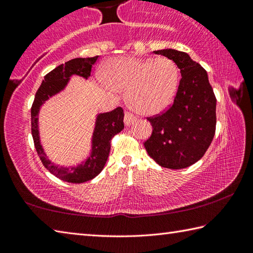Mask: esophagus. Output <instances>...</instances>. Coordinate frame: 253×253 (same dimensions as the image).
<instances>
[{
  "instance_id": "34e87169",
  "label": "esophagus",
  "mask_w": 253,
  "mask_h": 253,
  "mask_svg": "<svg viewBox=\"0 0 253 253\" xmlns=\"http://www.w3.org/2000/svg\"><path fill=\"white\" fill-rule=\"evenodd\" d=\"M136 122V117L130 113H125V117H124V123L126 126H130Z\"/></svg>"
}]
</instances>
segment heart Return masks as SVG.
Listing matches in <instances>:
<instances>
[{"instance_id": "1", "label": "heart", "mask_w": 253, "mask_h": 253, "mask_svg": "<svg viewBox=\"0 0 253 253\" xmlns=\"http://www.w3.org/2000/svg\"><path fill=\"white\" fill-rule=\"evenodd\" d=\"M101 80L115 91H127V101L143 115H155L172 104L179 71L169 58L115 57L100 70Z\"/></svg>"}]
</instances>
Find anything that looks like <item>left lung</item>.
<instances>
[{
	"instance_id": "1",
	"label": "left lung",
	"mask_w": 253,
	"mask_h": 253,
	"mask_svg": "<svg viewBox=\"0 0 253 253\" xmlns=\"http://www.w3.org/2000/svg\"><path fill=\"white\" fill-rule=\"evenodd\" d=\"M176 63L182 78L169 108L147 121L153 132L144 143L148 155L162 168L181 169L203 157L216 125V98L203 67L174 49L154 51Z\"/></svg>"
}]
</instances>
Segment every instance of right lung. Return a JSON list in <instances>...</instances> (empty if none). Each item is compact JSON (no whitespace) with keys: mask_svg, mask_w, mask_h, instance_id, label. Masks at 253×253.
I'll list each match as a JSON object with an SVG mask.
<instances>
[{"mask_svg":"<svg viewBox=\"0 0 253 253\" xmlns=\"http://www.w3.org/2000/svg\"><path fill=\"white\" fill-rule=\"evenodd\" d=\"M98 55L92 58H76L54 68L44 76L40 88L38 89L31 108V129L34 146L42 164L58 178L69 183H84L95 178L105 168L107 158L110 152V140L124 129V110L122 107L109 113L98 114L91 138V149L87 160L71 168L55 165L51 162L44 152L40 140L39 113L41 106L49 98L65 90L72 76L83 77L88 79L90 77L91 68L97 61Z\"/></svg>","mask_w":253,"mask_h":253,"instance_id":"right-lung-1","label":"right lung"}]
</instances>
